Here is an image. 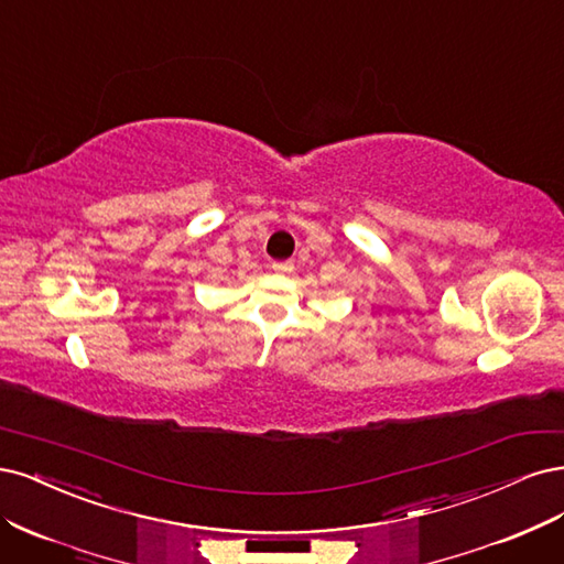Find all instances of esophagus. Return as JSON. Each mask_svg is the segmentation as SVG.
<instances>
[{"label": "esophagus", "mask_w": 564, "mask_h": 564, "mask_svg": "<svg viewBox=\"0 0 564 564\" xmlns=\"http://www.w3.org/2000/svg\"><path fill=\"white\" fill-rule=\"evenodd\" d=\"M271 271H274V274H290V271H293V262H274L271 264Z\"/></svg>", "instance_id": "esophagus-1"}]
</instances>
